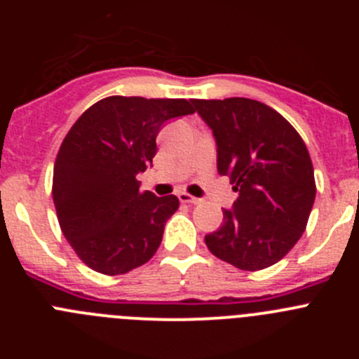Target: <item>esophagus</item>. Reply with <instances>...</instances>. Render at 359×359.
Returning <instances> with one entry per match:
<instances>
[{"label":"esophagus","instance_id":"1","mask_svg":"<svg viewBox=\"0 0 359 359\" xmlns=\"http://www.w3.org/2000/svg\"><path fill=\"white\" fill-rule=\"evenodd\" d=\"M177 198H180V201H182V203H192V205H198V203L201 201V199L187 194V192H180V194H177Z\"/></svg>","mask_w":359,"mask_h":359}]
</instances>
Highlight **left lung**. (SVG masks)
Returning <instances> with one entry per match:
<instances>
[{
  "instance_id": "left-lung-1",
  "label": "left lung",
  "mask_w": 359,
  "mask_h": 359,
  "mask_svg": "<svg viewBox=\"0 0 359 359\" xmlns=\"http://www.w3.org/2000/svg\"><path fill=\"white\" fill-rule=\"evenodd\" d=\"M217 145V170L239 198L223 226L205 236L217 259L257 271L287 255L315 203V170L306 144L280 113L259 100H192Z\"/></svg>"
}]
</instances>
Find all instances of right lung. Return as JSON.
<instances>
[{
    "mask_svg": "<svg viewBox=\"0 0 359 359\" xmlns=\"http://www.w3.org/2000/svg\"><path fill=\"white\" fill-rule=\"evenodd\" d=\"M192 104L107 97L88 107L62 140L53 165L57 219L79 259L98 273H128L156 253L180 199L142 192L136 174L152 167L161 126L192 115Z\"/></svg>",
    "mask_w": 359,
    "mask_h": 359,
    "instance_id": "right-lung-1",
    "label": "right lung"
}]
</instances>
